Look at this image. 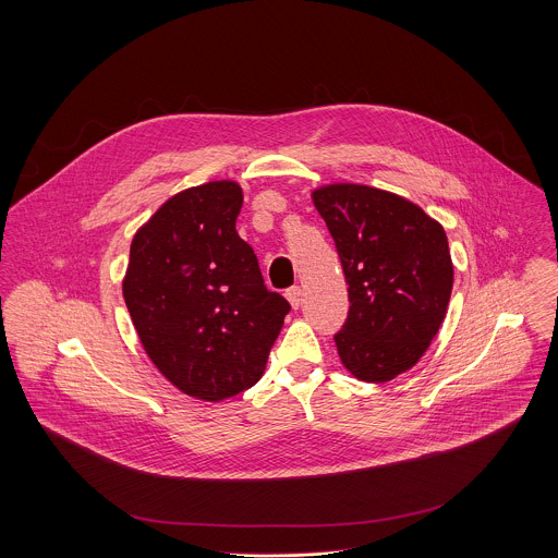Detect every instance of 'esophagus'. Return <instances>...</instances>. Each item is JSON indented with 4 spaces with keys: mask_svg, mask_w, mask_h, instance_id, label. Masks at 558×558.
<instances>
[{
    "mask_svg": "<svg viewBox=\"0 0 558 558\" xmlns=\"http://www.w3.org/2000/svg\"><path fill=\"white\" fill-rule=\"evenodd\" d=\"M286 299H288V303L292 305V310H299V307H301V301H303V290H301L299 286H294V288L286 290Z\"/></svg>",
    "mask_w": 558,
    "mask_h": 558,
    "instance_id": "obj_1",
    "label": "esophagus"
}]
</instances>
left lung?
<instances>
[{
    "instance_id": "obj_1",
    "label": "left lung",
    "mask_w": 558,
    "mask_h": 558,
    "mask_svg": "<svg viewBox=\"0 0 558 558\" xmlns=\"http://www.w3.org/2000/svg\"><path fill=\"white\" fill-rule=\"evenodd\" d=\"M335 240L350 312L335 335L343 367L389 383L429 348L447 316L453 262L442 226L391 191L335 182L312 193Z\"/></svg>"
}]
</instances>
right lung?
I'll list each match as a JSON object with an SVG mask.
<instances>
[{"label":"right lung","mask_w":558,"mask_h":558,"mask_svg":"<svg viewBox=\"0 0 558 558\" xmlns=\"http://www.w3.org/2000/svg\"><path fill=\"white\" fill-rule=\"evenodd\" d=\"M240 208L236 180L191 186L131 242L124 303L150 361L189 398L221 401L253 387L290 312L236 232Z\"/></svg>","instance_id":"obj_1"}]
</instances>
